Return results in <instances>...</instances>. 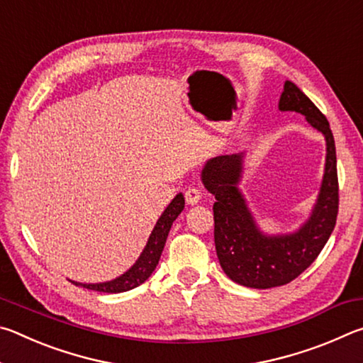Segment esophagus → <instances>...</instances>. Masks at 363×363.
I'll return each instance as SVG.
<instances>
[{
	"mask_svg": "<svg viewBox=\"0 0 363 363\" xmlns=\"http://www.w3.org/2000/svg\"><path fill=\"white\" fill-rule=\"evenodd\" d=\"M184 196H186V201L189 205H196L201 199V192L196 187H189L186 192H184Z\"/></svg>",
	"mask_w": 363,
	"mask_h": 363,
	"instance_id": "34e87169",
	"label": "esophagus"
}]
</instances>
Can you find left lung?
Instances as JSON below:
<instances>
[{
    "label": "left lung",
    "instance_id": "left-lung-1",
    "mask_svg": "<svg viewBox=\"0 0 363 363\" xmlns=\"http://www.w3.org/2000/svg\"><path fill=\"white\" fill-rule=\"evenodd\" d=\"M281 112H298L320 131L327 140L325 173L311 218L296 232L264 235L238 189L243 155H220L208 160L201 181L214 195V245L220 267L227 277L248 288L290 284L320 255L335 229L340 189H337L336 147L325 115L296 84L285 82L280 96Z\"/></svg>",
    "mask_w": 363,
    "mask_h": 363
}]
</instances>
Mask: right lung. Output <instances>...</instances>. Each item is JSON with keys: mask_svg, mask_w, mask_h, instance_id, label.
<instances>
[{"mask_svg": "<svg viewBox=\"0 0 363 363\" xmlns=\"http://www.w3.org/2000/svg\"><path fill=\"white\" fill-rule=\"evenodd\" d=\"M184 203H186L184 195L177 194L173 199V201L167 206V210L163 211L162 216H160V219L157 220V224L153 227V230L149 237V242H147L144 251L140 253L139 259L130 270H126L125 274L113 280L104 281V284H79V281L70 280L72 284L77 286L88 288V290L102 291V293H123V291L133 290V288L139 286L140 284H144L157 267L160 256H162V251L164 248V243H167L171 225H173L176 218L179 216L181 211L184 210Z\"/></svg>", "mask_w": 363, "mask_h": 363, "instance_id": "1", "label": "right lung"}]
</instances>
